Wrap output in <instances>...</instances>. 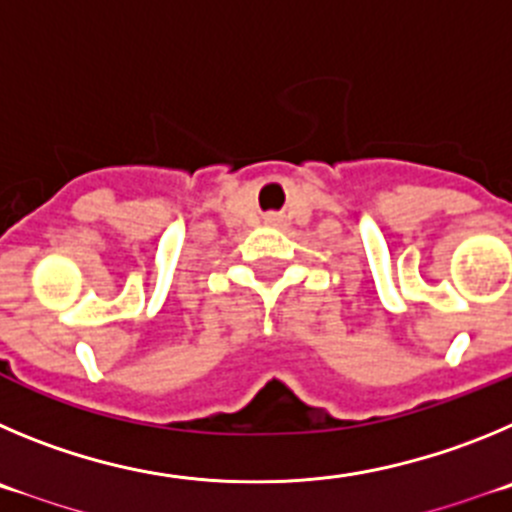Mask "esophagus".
Returning a JSON list of instances; mask_svg holds the SVG:
<instances>
[{
  "mask_svg": "<svg viewBox=\"0 0 512 512\" xmlns=\"http://www.w3.org/2000/svg\"><path fill=\"white\" fill-rule=\"evenodd\" d=\"M267 222H278V216H275V214H270V216H267Z\"/></svg>",
  "mask_w": 512,
  "mask_h": 512,
  "instance_id": "34e87169",
  "label": "esophagus"
}]
</instances>
